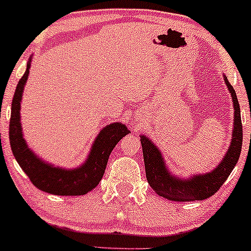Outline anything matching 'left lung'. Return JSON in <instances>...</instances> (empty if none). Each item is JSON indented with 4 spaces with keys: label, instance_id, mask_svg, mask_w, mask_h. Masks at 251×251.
<instances>
[{
    "label": "left lung",
    "instance_id": "obj_1",
    "mask_svg": "<svg viewBox=\"0 0 251 251\" xmlns=\"http://www.w3.org/2000/svg\"><path fill=\"white\" fill-rule=\"evenodd\" d=\"M227 87L232 95L234 105V128L233 139L229 145L226 156L224 157L219 167L211 173L205 175H196L190 180H179L172 176L170 173L165 169L158 149L154 146L146 136H140L141 146H143L145 170L146 179L152 190L165 200L175 201V202H193V201H203L215 195L228 175L236 167L242 151L243 144V126L241 118V108L237 99L233 87L229 84L225 77Z\"/></svg>",
    "mask_w": 251,
    "mask_h": 251
}]
</instances>
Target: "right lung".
Masks as SVG:
<instances>
[{
  "label": "right lung",
  "mask_w": 251,
  "mask_h": 251,
  "mask_svg": "<svg viewBox=\"0 0 251 251\" xmlns=\"http://www.w3.org/2000/svg\"><path fill=\"white\" fill-rule=\"evenodd\" d=\"M30 63L27 64L24 76L18 82L12 101L9 122V141L12 152L22 169L32 182L33 186L41 191L58 196H81L92 191L99 183L104 175L110 153L118 141L129 134L126 126L121 123H112L105 126L97 140L88 159L82 167L74 170H64L51 167L41 161L30 151L25 144L20 126V100L23 89L29 76Z\"/></svg>",
  "instance_id": "add662e5"
}]
</instances>
